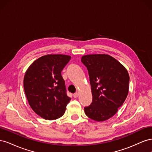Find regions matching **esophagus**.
<instances>
[{
  "label": "esophagus",
  "instance_id": "esophagus-1",
  "mask_svg": "<svg viewBox=\"0 0 152 152\" xmlns=\"http://www.w3.org/2000/svg\"><path fill=\"white\" fill-rule=\"evenodd\" d=\"M73 98H77L78 96H79V93H74L73 94Z\"/></svg>",
  "mask_w": 152,
  "mask_h": 152
}]
</instances>
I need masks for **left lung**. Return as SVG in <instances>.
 Wrapping results in <instances>:
<instances>
[{"mask_svg":"<svg viewBox=\"0 0 152 152\" xmlns=\"http://www.w3.org/2000/svg\"><path fill=\"white\" fill-rule=\"evenodd\" d=\"M81 61L88 70L93 101L84 108L86 115L96 121L113 117L127 98L129 75L117 59L108 54L83 56Z\"/></svg>","mask_w":152,"mask_h":152,"instance_id":"1","label":"left lung"}]
</instances>
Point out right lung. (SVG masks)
<instances>
[{
  "instance_id": "add662e5",
  "label": "right lung",
  "mask_w": 152,
  "mask_h": 152,
  "mask_svg": "<svg viewBox=\"0 0 152 152\" xmlns=\"http://www.w3.org/2000/svg\"><path fill=\"white\" fill-rule=\"evenodd\" d=\"M70 59L68 55H45L34 61L25 73L23 86L28 103L35 113L46 120L61 117L71 99L61 76Z\"/></svg>"
}]
</instances>
